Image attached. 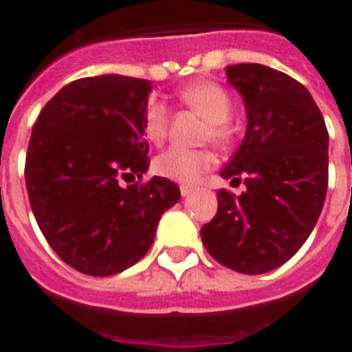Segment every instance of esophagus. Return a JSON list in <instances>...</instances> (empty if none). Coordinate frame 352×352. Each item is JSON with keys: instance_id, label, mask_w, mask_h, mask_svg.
<instances>
[{"instance_id": "esophagus-1", "label": "esophagus", "mask_w": 352, "mask_h": 352, "mask_svg": "<svg viewBox=\"0 0 352 352\" xmlns=\"http://www.w3.org/2000/svg\"><path fill=\"white\" fill-rule=\"evenodd\" d=\"M191 191H193V186H189V184H182V186H180L182 197H188Z\"/></svg>"}]
</instances>
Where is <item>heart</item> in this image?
<instances>
[{
  "instance_id": "obj_1",
  "label": "heart",
  "mask_w": 352,
  "mask_h": 352,
  "mask_svg": "<svg viewBox=\"0 0 352 352\" xmlns=\"http://www.w3.org/2000/svg\"><path fill=\"white\" fill-rule=\"evenodd\" d=\"M182 108L191 109L206 119L203 138L216 144L220 149H229L235 142V124L231 123L233 113V98L226 87L214 81H195L184 87L176 94ZM170 113L161 102H151L144 113V136L151 144L161 146L168 136ZM216 164V155L210 149H186L170 148L155 157L153 170L166 180L189 182L197 180L201 174L208 172Z\"/></svg>"
}]
</instances>
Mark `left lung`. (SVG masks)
<instances>
[{
  "label": "left lung",
  "mask_w": 352,
  "mask_h": 352,
  "mask_svg": "<svg viewBox=\"0 0 352 352\" xmlns=\"http://www.w3.org/2000/svg\"><path fill=\"white\" fill-rule=\"evenodd\" d=\"M243 94L248 129L221 170L241 195L218 191V212L201 228L214 260L244 275H261L288 261L307 241L328 189V131L309 91L261 64L228 66Z\"/></svg>",
  "instance_id": "1"
}]
</instances>
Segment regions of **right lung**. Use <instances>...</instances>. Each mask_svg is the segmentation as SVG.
<instances>
[{"instance_id": "obj_1", "label": "right lung", "mask_w": 352, "mask_h": 352, "mask_svg": "<svg viewBox=\"0 0 352 352\" xmlns=\"http://www.w3.org/2000/svg\"><path fill=\"white\" fill-rule=\"evenodd\" d=\"M151 83L126 76L76 79L37 117L26 153V188L41 233L79 273L109 276L140 261L164 210L180 201L149 166L144 113ZM139 182L123 188L118 182Z\"/></svg>"}]
</instances>
